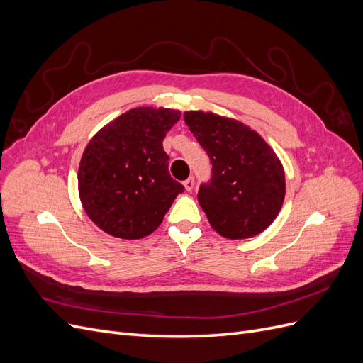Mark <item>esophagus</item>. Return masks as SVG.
<instances>
[{"mask_svg":"<svg viewBox=\"0 0 363 363\" xmlns=\"http://www.w3.org/2000/svg\"><path fill=\"white\" fill-rule=\"evenodd\" d=\"M183 184H184V189L186 191H192L194 189V184H195V180H194V177H189L188 180L183 182Z\"/></svg>","mask_w":363,"mask_h":363,"instance_id":"esophagus-1","label":"esophagus"}]
</instances>
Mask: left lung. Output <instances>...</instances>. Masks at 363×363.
I'll return each instance as SVG.
<instances>
[{
  "instance_id": "left-lung-1",
  "label": "left lung",
  "mask_w": 363,
  "mask_h": 363,
  "mask_svg": "<svg viewBox=\"0 0 363 363\" xmlns=\"http://www.w3.org/2000/svg\"><path fill=\"white\" fill-rule=\"evenodd\" d=\"M186 125L207 152L212 177L199 189V203L216 233L252 238L279 215L286 184L274 150L259 133L232 118L191 111Z\"/></svg>"
}]
</instances>
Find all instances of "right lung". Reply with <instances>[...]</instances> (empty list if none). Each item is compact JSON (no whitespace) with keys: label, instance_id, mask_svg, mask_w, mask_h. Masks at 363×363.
Instances as JSON below:
<instances>
[{"label":"right lung","instance_id":"1","mask_svg":"<svg viewBox=\"0 0 363 363\" xmlns=\"http://www.w3.org/2000/svg\"><path fill=\"white\" fill-rule=\"evenodd\" d=\"M180 115L136 107L89 140L79 167V194L84 212L103 232L121 239L148 236L184 191L169 175L162 145Z\"/></svg>","mask_w":363,"mask_h":363}]
</instances>
